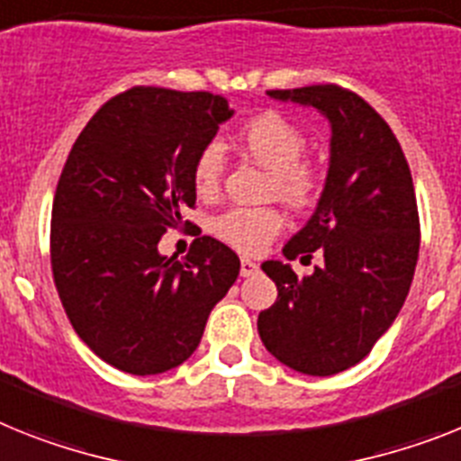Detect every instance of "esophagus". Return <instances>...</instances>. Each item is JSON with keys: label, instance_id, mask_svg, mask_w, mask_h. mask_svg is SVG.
I'll list each match as a JSON object with an SVG mask.
<instances>
[{"label": "esophagus", "instance_id": "1", "mask_svg": "<svg viewBox=\"0 0 461 461\" xmlns=\"http://www.w3.org/2000/svg\"><path fill=\"white\" fill-rule=\"evenodd\" d=\"M260 272V267L255 265L253 260H249V258H243L241 260V276L246 278V276H253V274H258Z\"/></svg>", "mask_w": 461, "mask_h": 461}]
</instances>
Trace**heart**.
<instances>
[{
	"instance_id": "obj_1",
	"label": "heart",
	"mask_w": 461,
	"mask_h": 461,
	"mask_svg": "<svg viewBox=\"0 0 461 461\" xmlns=\"http://www.w3.org/2000/svg\"><path fill=\"white\" fill-rule=\"evenodd\" d=\"M239 145L258 164L272 171L269 192L297 211H307L321 196V173L307 154L309 140L303 129L281 117L278 112H262L249 119L239 131ZM224 154L218 142L199 149L192 164V183L201 196H212L222 185ZM284 227L276 208L234 206L211 220V231L220 241L241 253H260Z\"/></svg>"
}]
</instances>
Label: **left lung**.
Returning <instances> with one entry per match:
<instances>
[{"label":"left lung","mask_w":461,"mask_h":461,"mask_svg":"<svg viewBox=\"0 0 461 461\" xmlns=\"http://www.w3.org/2000/svg\"><path fill=\"white\" fill-rule=\"evenodd\" d=\"M330 119V168L319 208L285 243L288 260L321 265L297 276L269 260L278 297L258 316L267 351L304 375L342 373L370 354L408 297L420 255V212L410 166L384 119L338 84L267 91Z\"/></svg>","instance_id":"left-lung-1"}]
</instances>
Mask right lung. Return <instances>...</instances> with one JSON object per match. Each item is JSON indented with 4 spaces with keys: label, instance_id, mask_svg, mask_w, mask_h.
<instances>
[{
    "label": "right lung",
    "instance_id": "add662e5",
    "mask_svg": "<svg viewBox=\"0 0 461 461\" xmlns=\"http://www.w3.org/2000/svg\"><path fill=\"white\" fill-rule=\"evenodd\" d=\"M230 117L208 91L133 86L69 149L51 211L53 281L77 335L117 370L158 375L187 361L237 281V253L196 224L185 260L158 255L166 231L192 227V164Z\"/></svg>",
    "mask_w": 461,
    "mask_h": 461
}]
</instances>
